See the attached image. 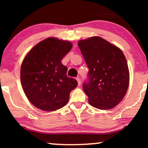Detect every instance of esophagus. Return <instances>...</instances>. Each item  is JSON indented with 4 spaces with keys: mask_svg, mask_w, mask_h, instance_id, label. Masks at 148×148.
<instances>
[{
    "mask_svg": "<svg viewBox=\"0 0 148 148\" xmlns=\"http://www.w3.org/2000/svg\"><path fill=\"white\" fill-rule=\"evenodd\" d=\"M76 79L78 82V86H80V85H81V79L79 78V77H77L76 78Z\"/></svg>",
    "mask_w": 148,
    "mask_h": 148,
    "instance_id": "34e87169",
    "label": "esophagus"
}]
</instances>
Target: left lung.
Wrapping results in <instances>:
<instances>
[{
	"mask_svg": "<svg viewBox=\"0 0 148 148\" xmlns=\"http://www.w3.org/2000/svg\"><path fill=\"white\" fill-rule=\"evenodd\" d=\"M89 69L83 89L91 106L100 110L116 106L126 94L128 64L120 48L98 36L78 42Z\"/></svg>",
	"mask_w": 148,
	"mask_h": 148,
	"instance_id": "obj_1",
	"label": "left lung"
}]
</instances>
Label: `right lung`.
Returning <instances> with one entry per match:
<instances>
[{
	"instance_id": "obj_1",
	"label": "right lung",
	"mask_w": 148,
	"mask_h": 148,
	"mask_svg": "<svg viewBox=\"0 0 148 148\" xmlns=\"http://www.w3.org/2000/svg\"><path fill=\"white\" fill-rule=\"evenodd\" d=\"M69 42L48 38L34 46L23 60L21 82L34 106L54 111L65 106L77 82L66 75L61 60L72 48Z\"/></svg>"
}]
</instances>
